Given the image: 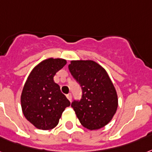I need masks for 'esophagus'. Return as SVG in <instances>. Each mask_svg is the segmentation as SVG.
<instances>
[{"label":"esophagus","mask_w":152,"mask_h":152,"mask_svg":"<svg viewBox=\"0 0 152 152\" xmlns=\"http://www.w3.org/2000/svg\"><path fill=\"white\" fill-rule=\"evenodd\" d=\"M67 96V98H68L69 101H71V100H72V94H71V93L68 94L67 96Z\"/></svg>","instance_id":"34e87169"}]
</instances>
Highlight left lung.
<instances>
[{"instance_id":"1","label":"left lung","mask_w":152,"mask_h":152,"mask_svg":"<svg viewBox=\"0 0 152 152\" xmlns=\"http://www.w3.org/2000/svg\"><path fill=\"white\" fill-rule=\"evenodd\" d=\"M68 69L82 89L80 100L71 105L80 124L91 131L104 127L118 107L117 93L106 70L93 61H72Z\"/></svg>"}]
</instances>
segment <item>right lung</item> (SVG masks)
Wrapping results in <instances>:
<instances>
[{"label":"right lung","instance_id":"1","mask_svg":"<svg viewBox=\"0 0 152 152\" xmlns=\"http://www.w3.org/2000/svg\"><path fill=\"white\" fill-rule=\"evenodd\" d=\"M61 58H48L36 66L28 76L20 103L25 117L40 130H51L58 124L70 102L61 92L53 77L65 65Z\"/></svg>","mask_w":152,"mask_h":152}]
</instances>
